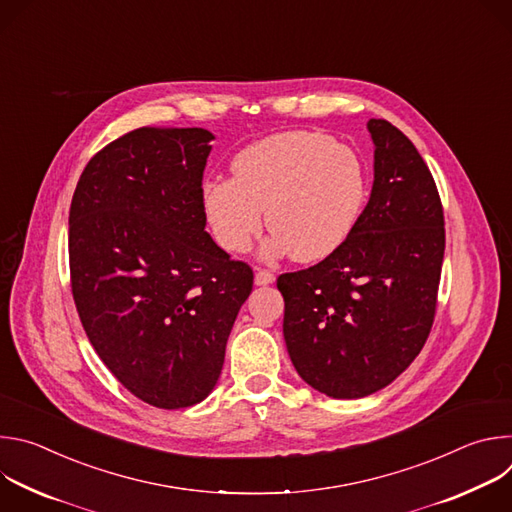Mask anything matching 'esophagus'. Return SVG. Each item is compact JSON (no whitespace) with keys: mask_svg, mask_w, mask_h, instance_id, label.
Instances as JSON below:
<instances>
[{"mask_svg":"<svg viewBox=\"0 0 512 512\" xmlns=\"http://www.w3.org/2000/svg\"><path fill=\"white\" fill-rule=\"evenodd\" d=\"M275 281V275L271 273V271H267V269H259L257 273H255V283L257 285H269V283H273Z\"/></svg>","mask_w":512,"mask_h":512,"instance_id":"34e87169","label":"esophagus"}]
</instances>
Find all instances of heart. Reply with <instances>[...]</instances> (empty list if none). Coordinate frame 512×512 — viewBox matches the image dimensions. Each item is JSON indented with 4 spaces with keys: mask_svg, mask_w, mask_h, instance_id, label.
<instances>
[{
    "mask_svg": "<svg viewBox=\"0 0 512 512\" xmlns=\"http://www.w3.org/2000/svg\"><path fill=\"white\" fill-rule=\"evenodd\" d=\"M233 180L202 188V210L214 239L231 253L251 247L263 227L267 255L289 253L316 263L356 231L371 196L364 160L318 131H283L249 143L231 162Z\"/></svg>",
    "mask_w": 512,
    "mask_h": 512,
    "instance_id": "heart-1",
    "label": "heart"
}]
</instances>
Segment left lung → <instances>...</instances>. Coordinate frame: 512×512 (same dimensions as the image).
<instances>
[{
    "mask_svg": "<svg viewBox=\"0 0 512 512\" xmlns=\"http://www.w3.org/2000/svg\"><path fill=\"white\" fill-rule=\"evenodd\" d=\"M367 127L375 180L356 231L318 265L277 279L289 358L334 399L377 393L421 352L446 249L442 200L415 145L385 119Z\"/></svg>",
    "mask_w": 512,
    "mask_h": 512,
    "instance_id": "8db88e82",
    "label": "left lung"
}]
</instances>
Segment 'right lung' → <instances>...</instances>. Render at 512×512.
Masks as SVG:
<instances>
[{"label":"right lung","mask_w":512,"mask_h":512,"mask_svg":"<svg viewBox=\"0 0 512 512\" xmlns=\"http://www.w3.org/2000/svg\"><path fill=\"white\" fill-rule=\"evenodd\" d=\"M214 135L139 127L83 170L68 214L70 285L83 328L117 381L160 409L200 403L223 371L253 271L204 231Z\"/></svg>","instance_id":"right-lung-1"}]
</instances>
